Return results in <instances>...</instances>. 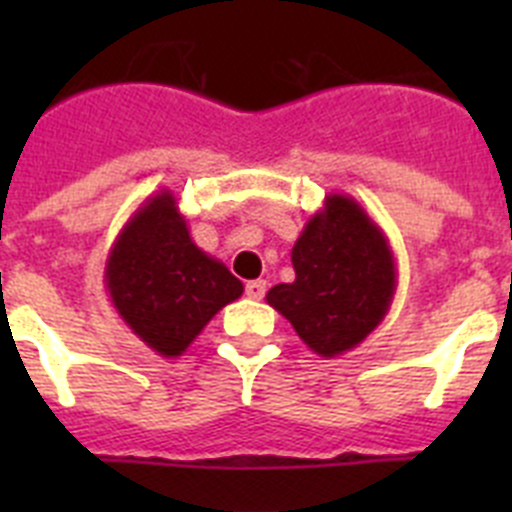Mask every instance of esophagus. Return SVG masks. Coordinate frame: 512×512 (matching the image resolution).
<instances>
[{
  "label": "esophagus",
  "mask_w": 512,
  "mask_h": 512,
  "mask_svg": "<svg viewBox=\"0 0 512 512\" xmlns=\"http://www.w3.org/2000/svg\"><path fill=\"white\" fill-rule=\"evenodd\" d=\"M246 295L251 297V300H261V297L266 295V282L264 279H253V282L246 284Z\"/></svg>",
  "instance_id": "1"
}]
</instances>
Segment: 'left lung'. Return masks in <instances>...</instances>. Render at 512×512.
Returning <instances> with one entry per match:
<instances>
[{
    "instance_id": "8db88e82",
    "label": "left lung",
    "mask_w": 512,
    "mask_h": 512,
    "mask_svg": "<svg viewBox=\"0 0 512 512\" xmlns=\"http://www.w3.org/2000/svg\"><path fill=\"white\" fill-rule=\"evenodd\" d=\"M292 266L295 282L271 287L266 302L318 356L356 348L390 312L397 289L390 241L348 194H328L310 215Z\"/></svg>"
}]
</instances>
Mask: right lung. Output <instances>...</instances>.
Returning <instances> with one entry per match:
<instances>
[{
    "instance_id": "add662e5",
    "label": "right lung",
    "mask_w": 512,
    "mask_h": 512,
    "mask_svg": "<svg viewBox=\"0 0 512 512\" xmlns=\"http://www.w3.org/2000/svg\"><path fill=\"white\" fill-rule=\"evenodd\" d=\"M104 287L125 325L164 359L182 356L243 295L241 279L192 241L171 189L151 194L122 225L104 264Z\"/></svg>"
}]
</instances>
